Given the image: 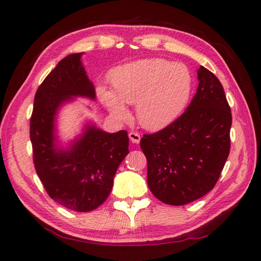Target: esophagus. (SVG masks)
Returning a JSON list of instances; mask_svg holds the SVG:
<instances>
[{"label":"esophagus","instance_id":"esophagus-1","mask_svg":"<svg viewBox=\"0 0 261 261\" xmlns=\"http://www.w3.org/2000/svg\"><path fill=\"white\" fill-rule=\"evenodd\" d=\"M129 138L131 140V143L134 144H138L140 141V135L137 134V132H130L129 134Z\"/></svg>","mask_w":261,"mask_h":261}]
</instances>
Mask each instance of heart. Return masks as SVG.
<instances>
[{
  "mask_svg": "<svg viewBox=\"0 0 261 261\" xmlns=\"http://www.w3.org/2000/svg\"><path fill=\"white\" fill-rule=\"evenodd\" d=\"M113 91L100 86L101 102L116 120H125V103H136L137 120L148 130L170 124L187 107L192 76L183 63L163 59H145L115 68L110 73Z\"/></svg>",
  "mask_w": 261,
  "mask_h": 261,
  "instance_id": "b5f03b06",
  "label": "heart"
}]
</instances>
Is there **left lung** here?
Listing matches in <instances>:
<instances>
[{
	"label": "left lung",
	"mask_w": 261,
	"mask_h": 261,
	"mask_svg": "<svg viewBox=\"0 0 261 261\" xmlns=\"http://www.w3.org/2000/svg\"><path fill=\"white\" fill-rule=\"evenodd\" d=\"M198 88L177 120L153 135L140 148L147 159V184L159 200L182 206L215 187L230 151L231 110L214 73L198 69Z\"/></svg>",
	"instance_id": "obj_1"
}]
</instances>
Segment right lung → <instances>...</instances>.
<instances>
[{"mask_svg":"<svg viewBox=\"0 0 261 261\" xmlns=\"http://www.w3.org/2000/svg\"><path fill=\"white\" fill-rule=\"evenodd\" d=\"M82 55L76 53L61 60L39 86L30 137L35 170L51 199L69 210L91 212L112 191L117 168L129 154V137L124 130L108 134L87 123L68 147L60 145L56 136L60 108L77 96L95 100Z\"/></svg>","mask_w":261,"mask_h":261,"instance_id":"1","label":"right lung"}]
</instances>
